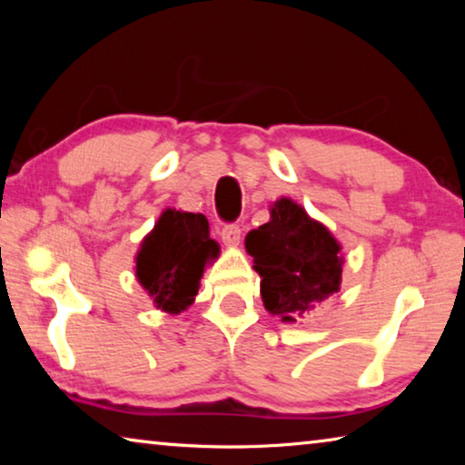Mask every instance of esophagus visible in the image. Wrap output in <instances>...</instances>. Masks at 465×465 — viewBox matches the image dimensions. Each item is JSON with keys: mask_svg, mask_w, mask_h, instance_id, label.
Masks as SVG:
<instances>
[{"mask_svg": "<svg viewBox=\"0 0 465 465\" xmlns=\"http://www.w3.org/2000/svg\"><path fill=\"white\" fill-rule=\"evenodd\" d=\"M222 240L225 246H238L242 240L240 225H223L222 227Z\"/></svg>", "mask_w": 465, "mask_h": 465, "instance_id": "34e87169", "label": "esophagus"}]
</instances>
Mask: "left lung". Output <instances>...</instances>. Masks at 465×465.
<instances>
[{
    "label": "left lung",
    "mask_w": 465,
    "mask_h": 465,
    "mask_svg": "<svg viewBox=\"0 0 465 465\" xmlns=\"http://www.w3.org/2000/svg\"><path fill=\"white\" fill-rule=\"evenodd\" d=\"M246 250L261 274L264 308L281 322L308 318L341 291V243L287 196L272 204L269 223L246 235Z\"/></svg>",
    "instance_id": "1"
}]
</instances>
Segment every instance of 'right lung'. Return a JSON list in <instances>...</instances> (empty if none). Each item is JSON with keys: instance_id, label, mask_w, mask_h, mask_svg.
Segmentation results:
<instances>
[{"instance_id": "right-lung-1", "label": "right lung", "mask_w": 465, "mask_h": 465, "mask_svg": "<svg viewBox=\"0 0 465 465\" xmlns=\"http://www.w3.org/2000/svg\"><path fill=\"white\" fill-rule=\"evenodd\" d=\"M219 256L209 222L201 213L166 209L149 232L135 258V274L155 308L180 313L193 305L209 261Z\"/></svg>"}]
</instances>
